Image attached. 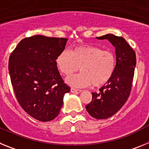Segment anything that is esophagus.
<instances>
[{"instance_id": "obj_1", "label": "esophagus", "mask_w": 149, "mask_h": 149, "mask_svg": "<svg viewBox=\"0 0 149 149\" xmlns=\"http://www.w3.org/2000/svg\"><path fill=\"white\" fill-rule=\"evenodd\" d=\"M71 92L73 93H80L81 92V89H75V88L72 87L71 88Z\"/></svg>"}]
</instances>
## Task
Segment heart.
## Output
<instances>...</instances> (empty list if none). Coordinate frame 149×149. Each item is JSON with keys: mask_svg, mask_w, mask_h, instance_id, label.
<instances>
[{"mask_svg": "<svg viewBox=\"0 0 149 149\" xmlns=\"http://www.w3.org/2000/svg\"><path fill=\"white\" fill-rule=\"evenodd\" d=\"M58 70L70 76L80 69L81 73L66 79L68 84L81 87L92 84L98 87L108 82L116 68V57L113 51L93 45L75 46L71 51L64 50L56 59Z\"/></svg>", "mask_w": 149, "mask_h": 149, "instance_id": "1", "label": "heart"}]
</instances>
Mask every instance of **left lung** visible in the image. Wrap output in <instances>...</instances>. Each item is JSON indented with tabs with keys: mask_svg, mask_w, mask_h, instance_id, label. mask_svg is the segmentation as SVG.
<instances>
[{
	"mask_svg": "<svg viewBox=\"0 0 149 149\" xmlns=\"http://www.w3.org/2000/svg\"><path fill=\"white\" fill-rule=\"evenodd\" d=\"M108 39L116 48V68L113 76L98 93H92L93 99L86 106L91 116L105 119L116 113L127 101L132 89L136 65V53L122 36L107 34L97 37Z\"/></svg>",
	"mask_w": 149,
	"mask_h": 149,
	"instance_id": "8db88e82",
	"label": "left lung"
}]
</instances>
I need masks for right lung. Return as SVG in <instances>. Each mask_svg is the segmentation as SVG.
I'll return each mask as SVG.
<instances>
[{
    "label": "right lung",
    "instance_id": "add662e5",
    "mask_svg": "<svg viewBox=\"0 0 149 149\" xmlns=\"http://www.w3.org/2000/svg\"><path fill=\"white\" fill-rule=\"evenodd\" d=\"M67 40L33 36L22 39L10 56L9 72L17 101L28 115L40 122L55 119L63 95L70 92L56 65Z\"/></svg>",
    "mask_w": 149,
    "mask_h": 149
}]
</instances>
